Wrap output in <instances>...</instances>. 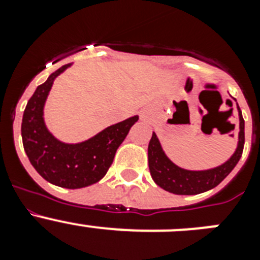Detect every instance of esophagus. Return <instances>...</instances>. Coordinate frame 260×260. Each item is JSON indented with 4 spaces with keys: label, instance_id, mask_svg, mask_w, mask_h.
Listing matches in <instances>:
<instances>
[{
    "label": "esophagus",
    "instance_id": "esophagus-1",
    "mask_svg": "<svg viewBox=\"0 0 260 260\" xmlns=\"http://www.w3.org/2000/svg\"><path fill=\"white\" fill-rule=\"evenodd\" d=\"M142 118H146V116H144V114H143V116H142Z\"/></svg>",
    "mask_w": 260,
    "mask_h": 260
}]
</instances>
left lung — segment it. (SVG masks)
Listing matches in <instances>:
<instances>
[{"label": "left lung", "mask_w": 260, "mask_h": 260, "mask_svg": "<svg viewBox=\"0 0 260 260\" xmlns=\"http://www.w3.org/2000/svg\"><path fill=\"white\" fill-rule=\"evenodd\" d=\"M240 110V107H238ZM233 137V135H232ZM245 144V121L240 110V141L237 151L225 164L203 172L185 171L174 165L162 152L158 139L153 133L148 144V167L156 185L178 195H195L213 189L228 176L240 161Z\"/></svg>", "instance_id": "obj_1"}]
</instances>
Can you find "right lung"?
<instances>
[{
	"label": "right lung",
	"instance_id": "obj_1",
	"mask_svg": "<svg viewBox=\"0 0 260 260\" xmlns=\"http://www.w3.org/2000/svg\"><path fill=\"white\" fill-rule=\"evenodd\" d=\"M68 66L63 65L36 88L27 103L22 119V141L32 167L48 182L65 189H80L96 183L107 174L119 144L125 141L138 116L112 125L79 144L57 141L47 130L43 108L53 80Z\"/></svg>",
	"mask_w": 260,
	"mask_h": 260
}]
</instances>
